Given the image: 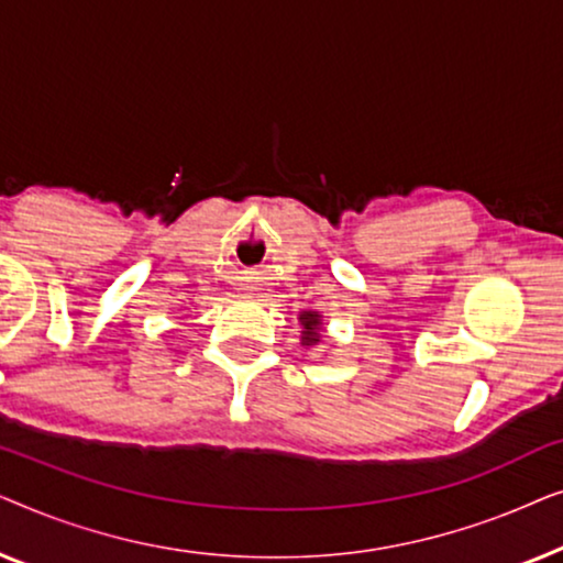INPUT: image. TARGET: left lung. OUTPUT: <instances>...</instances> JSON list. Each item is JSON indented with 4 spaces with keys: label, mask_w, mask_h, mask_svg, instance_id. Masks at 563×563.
<instances>
[{
    "label": "left lung",
    "mask_w": 563,
    "mask_h": 563,
    "mask_svg": "<svg viewBox=\"0 0 563 563\" xmlns=\"http://www.w3.org/2000/svg\"><path fill=\"white\" fill-rule=\"evenodd\" d=\"M320 314H314V312H305L302 318V325H305V330H302V343L305 345H314L320 341Z\"/></svg>",
    "instance_id": "left-lung-1"
}]
</instances>
